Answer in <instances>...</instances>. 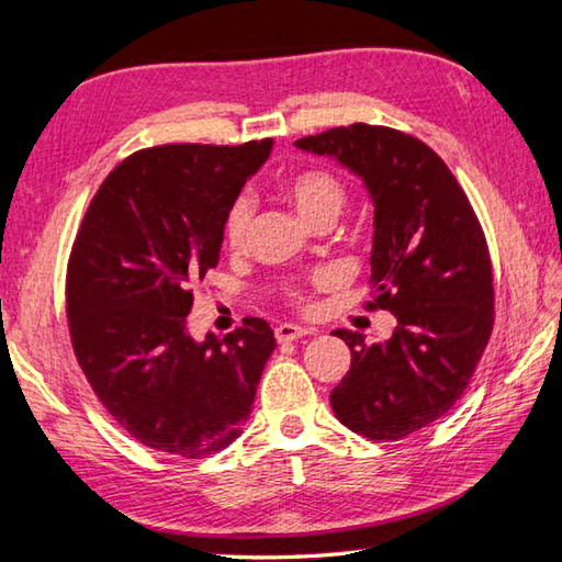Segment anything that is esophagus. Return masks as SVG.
<instances>
[{
  "instance_id": "1",
  "label": "esophagus",
  "mask_w": 562,
  "mask_h": 562,
  "mask_svg": "<svg viewBox=\"0 0 562 562\" xmlns=\"http://www.w3.org/2000/svg\"><path fill=\"white\" fill-rule=\"evenodd\" d=\"M305 335H311V329L297 327V325H289V323H283V325L277 327V339L279 341H295V339H301Z\"/></svg>"
}]
</instances>
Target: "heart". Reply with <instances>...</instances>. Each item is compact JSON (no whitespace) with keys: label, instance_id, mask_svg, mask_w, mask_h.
<instances>
[{"label":"heart","instance_id":"obj_1","mask_svg":"<svg viewBox=\"0 0 562 562\" xmlns=\"http://www.w3.org/2000/svg\"><path fill=\"white\" fill-rule=\"evenodd\" d=\"M283 193L285 199L295 205V211L301 213L303 221L311 225H319L325 221L331 223L349 201L345 181H341L335 171L325 167L295 171L293 177L285 179ZM251 217H255V203H251L247 193H239L231 203V209H227L223 221V237L227 247L239 249L245 245ZM285 297H289L295 307H301V311H311L313 305L311 293H307L301 283L285 285Z\"/></svg>","mask_w":562,"mask_h":562}]
</instances>
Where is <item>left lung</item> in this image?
I'll return each mask as SVG.
<instances>
[{"label":"left lung","mask_w":562,"mask_h":562,"mask_svg":"<svg viewBox=\"0 0 562 562\" xmlns=\"http://www.w3.org/2000/svg\"><path fill=\"white\" fill-rule=\"evenodd\" d=\"M295 145L337 157L369 187L373 291L363 307L397 317L393 337L373 345L335 329L351 366L329 395L331 409L366 439H405L461 400L495 327L483 225L451 169L415 135L351 123Z\"/></svg>","instance_id":"1"}]
</instances>
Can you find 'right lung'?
Returning a JSON list of instances; mask_svg holds the SVG:
<instances>
[{"mask_svg":"<svg viewBox=\"0 0 562 562\" xmlns=\"http://www.w3.org/2000/svg\"><path fill=\"white\" fill-rule=\"evenodd\" d=\"M271 140L137 150L91 199L67 259L65 313L79 369L135 441L205 458L239 437L277 349L267 319L221 339L187 331L193 289L217 267L223 221Z\"/></svg>","mask_w":562,"mask_h":562,"instance_id":"1","label":"right lung"}]
</instances>
